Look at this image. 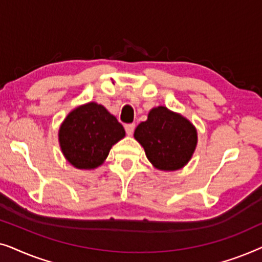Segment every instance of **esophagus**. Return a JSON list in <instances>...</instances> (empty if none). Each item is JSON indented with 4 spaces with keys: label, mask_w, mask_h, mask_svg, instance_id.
I'll list each match as a JSON object with an SVG mask.
<instances>
[{
    "label": "esophagus",
    "mask_w": 262,
    "mask_h": 262,
    "mask_svg": "<svg viewBox=\"0 0 262 262\" xmlns=\"http://www.w3.org/2000/svg\"><path fill=\"white\" fill-rule=\"evenodd\" d=\"M135 127H136L135 124H126V125H125V131H126V134L128 136H131L132 134H134Z\"/></svg>",
    "instance_id": "esophagus-1"
}]
</instances>
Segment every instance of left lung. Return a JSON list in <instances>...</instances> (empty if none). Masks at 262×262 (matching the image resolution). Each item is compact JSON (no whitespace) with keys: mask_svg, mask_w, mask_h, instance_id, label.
<instances>
[{"mask_svg":"<svg viewBox=\"0 0 262 262\" xmlns=\"http://www.w3.org/2000/svg\"><path fill=\"white\" fill-rule=\"evenodd\" d=\"M134 136L144 148L148 160L160 170L185 167L198 142L194 125L164 106L150 111L148 119L136 127Z\"/></svg>","mask_w":262,"mask_h":262,"instance_id":"obj_1","label":"left lung"}]
</instances>
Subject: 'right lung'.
I'll return each instance as SVG.
<instances>
[{
	"label": "right lung",
	"mask_w": 262,
	"mask_h": 262,
	"mask_svg": "<svg viewBox=\"0 0 262 262\" xmlns=\"http://www.w3.org/2000/svg\"><path fill=\"white\" fill-rule=\"evenodd\" d=\"M124 137L123 125L96 102H88L71 111L58 132L64 157L78 169L101 166L111 148Z\"/></svg>",
	"instance_id": "add662e5"
}]
</instances>
